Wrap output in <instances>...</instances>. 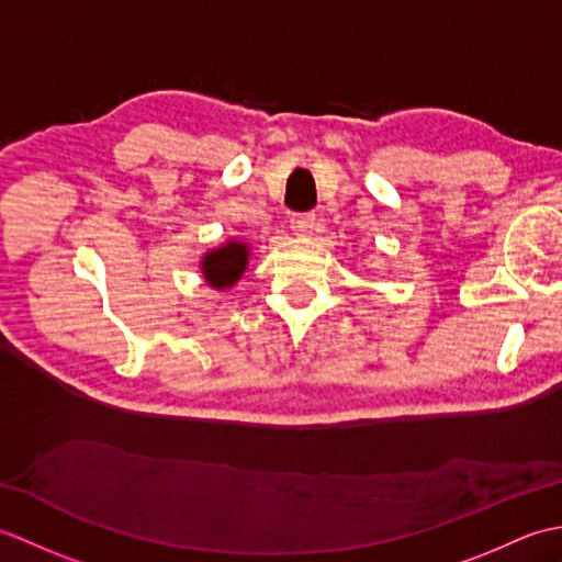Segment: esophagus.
Instances as JSON below:
<instances>
[{"label":"esophagus","mask_w":562,"mask_h":562,"mask_svg":"<svg viewBox=\"0 0 562 562\" xmlns=\"http://www.w3.org/2000/svg\"><path fill=\"white\" fill-rule=\"evenodd\" d=\"M314 222H316V217H314L312 212L294 214V217L290 220V229H292L296 236H306V234H312Z\"/></svg>","instance_id":"34e87169"}]
</instances>
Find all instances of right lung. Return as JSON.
Here are the masks:
<instances>
[{
	"instance_id": "1",
	"label": "right lung",
	"mask_w": 562,
	"mask_h": 562,
	"mask_svg": "<svg viewBox=\"0 0 562 562\" xmlns=\"http://www.w3.org/2000/svg\"><path fill=\"white\" fill-rule=\"evenodd\" d=\"M250 258V244L241 238H226L224 244L205 250L200 258V274L212 290H232L244 278Z\"/></svg>"
}]
</instances>
